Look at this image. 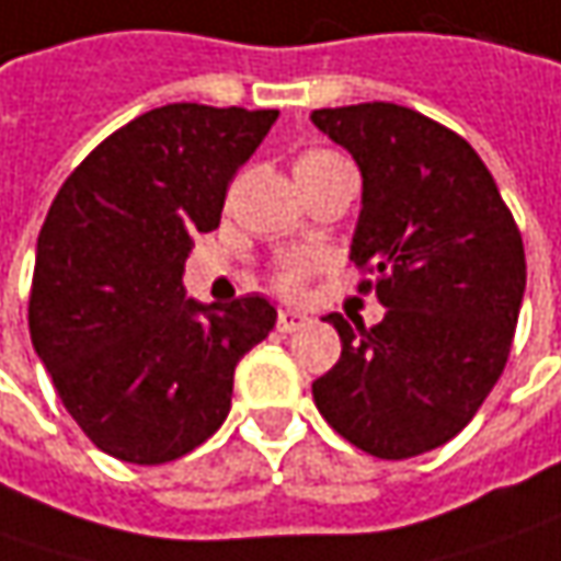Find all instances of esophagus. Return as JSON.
Wrapping results in <instances>:
<instances>
[{
  "instance_id": "esophagus-1",
  "label": "esophagus",
  "mask_w": 561,
  "mask_h": 561,
  "mask_svg": "<svg viewBox=\"0 0 561 561\" xmlns=\"http://www.w3.org/2000/svg\"><path fill=\"white\" fill-rule=\"evenodd\" d=\"M306 324H309V314L293 312V309H280V314H277V331L280 334H293V331H299Z\"/></svg>"
}]
</instances>
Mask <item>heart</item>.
Returning <instances> with one entry per match:
<instances>
[{
    "mask_svg": "<svg viewBox=\"0 0 561 561\" xmlns=\"http://www.w3.org/2000/svg\"><path fill=\"white\" fill-rule=\"evenodd\" d=\"M340 156L328 152V149H309L296 159V171H309V168H321V164L336 162ZM302 280H306V265H287L274 274V287L280 293H299L302 290Z\"/></svg>",
    "mask_w": 561,
    "mask_h": 561,
    "instance_id": "obj_1",
    "label": "heart"
}]
</instances>
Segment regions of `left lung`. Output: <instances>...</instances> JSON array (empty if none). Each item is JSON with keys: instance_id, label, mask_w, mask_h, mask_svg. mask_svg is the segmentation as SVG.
Returning a JSON list of instances; mask_svg holds the SVG:
<instances>
[{"instance_id": "obj_1", "label": "left lung", "mask_w": 561, "mask_h": 561, "mask_svg": "<svg viewBox=\"0 0 561 561\" xmlns=\"http://www.w3.org/2000/svg\"><path fill=\"white\" fill-rule=\"evenodd\" d=\"M312 124L362 171L350 259L387 309L365 328L328 314L340 362L312 383L318 412L377 459L453 440L506 368L525 296V247L468 142L393 102L318 108Z\"/></svg>"}]
</instances>
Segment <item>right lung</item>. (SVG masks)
Returning a JSON list of instances; mask_svg holds the SVG:
<instances>
[{"mask_svg":"<svg viewBox=\"0 0 561 561\" xmlns=\"http://www.w3.org/2000/svg\"><path fill=\"white\" fill-rule=\"evenodd\" d=\"M277 108L174 102L77 164L36 240L31 340L80 431L121 462H174L230 412L233 368L271 334L262 296L186 299L196 233L221 225L227 184Z\"/></svg>","mask_w":561,"mask_h":561,"instance_id":"right-lung-1","label":"right lung"}]
</instances>
